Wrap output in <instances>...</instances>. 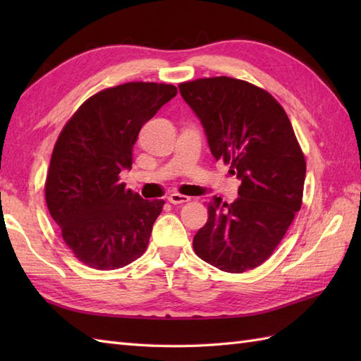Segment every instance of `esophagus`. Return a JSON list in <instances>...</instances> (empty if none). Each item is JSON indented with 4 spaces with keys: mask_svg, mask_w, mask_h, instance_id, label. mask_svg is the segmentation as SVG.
Wrapping results in <instances>:
<instances>
[{
    "mask_svg": "<svg viewBox=\"0 0 361 361\" xmlns=\"http://www.w3.org/2000/svg\"><path fill=\"white\" fill-rule=\"evenodd\" d=\"M167 200L171 202L172 204H181V203H186V202H189V200H190V197H188V195H181V194H178V192H172L171 195L167 197Z\"/></svg>",
    "mask_w": 361,
    "mask_h": 361,
    "instance_id": "esophagus-1",
    "label": "esophagus"
}]
</instances>
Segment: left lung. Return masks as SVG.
Returning <instances> with one entry per match:
<instances>
[{"label": "left lung", "mask_w": 361, "mask_h": 361, "mask_svg": "<svg viewBox=\"0 0 361 361\" xmlns=\"http://www.w3.org/2000/svg\"><path fill=\"white\" fill-rule=\"evenodd\" d=\"M204 128L211 153L231 164L239 197L214 195L195 255L221 271L243 273L273 255L301 209L305 159L281 104L252 83L209 78L178 85Z\"/></svg>", "instance_id": "8db88e82"}]
</instances>
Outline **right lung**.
Listing matches in <instances>:
<instances>
[{"instance_id": "obj_1", "label": "right lung", "mask_w": 361, "mask_h": 361, "mask_svg": "<svg viewBox=\"0 0 361 361\" xmlns=\"http://www.w3.org/2000/svg\"><path fill=\"white\" fill-rule=\"evenodd\" d=\"M176 96L166 83L128 82L99 91L66 122L54 145L46 204L80 262L116 270L142 256L163 200H144L119 183L132 167L141 127Z\"/></svg>"}]
</instances>
